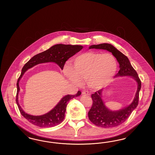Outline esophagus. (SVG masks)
<instances>
[{"mask_svg": "<svg viewBox=\"0 0 155 155\" xmlns=\"http://www.w3.org/2000/svg\"><path fill=\"white\" fill-rule=\"evenodd\" d=\"M82 94L84 95H90V93L88 91H82Z\"/></svg>", "mask_w": 155, "mask_h": 155, "instance_id": "1", "label": "esophagus"}]
</instances>
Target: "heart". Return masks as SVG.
<instances>
[{"mask_svg":"<svg viewBox=\"0 0 155 155\" xmlns=\"http://www.w3.org/2000/svg\"><path fill=\"white\" fill-rule=\"evenodd\" d=\"M117 63L111 53L89 52L75 58L71 66H66L64 73L75 84L85 80L89 88L99 89L107 85L116 73Z\"/></svg>","mask_w":155,"mask_h":155,"instance_id":"1","label":"heart"}]
</instances>
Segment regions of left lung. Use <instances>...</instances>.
Here are the masks:
<instances>
[{"label":"left lung","instance_id":"obj_1","mask_svg":"<svg viewBox=\"0 0 155 155\" xmlns=\"http://www.w3.org/2000/svg\"><path fill=\"white\" fill-rule=\"evenodd\" d=\"M91 49H103L111 52L116 58L120 64V70L115 77L130 76L137 81L138 88L133 102L129 106L117 111H111L107 109L102 99V89L97 91L91 95L92 106L88 112L89 120L95 125L103 128H111L121 124L130 117L133 110L137 107L139 94L141 88V82L137 71L131 66L128 58L120 52L112 45L101 44L91 45Z\"/></svg>","mask_w":155,"mask_h":155}]
</instances>
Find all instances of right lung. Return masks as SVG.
<instances>
[{
	"label": "right lung",
	"instance_id": "add662e5",
	"mask_svg": "<svg viewBox=\"0 0 155 155\" xmlns=\"http://www.w3.org/2000/svg\"><path fill=\"white\" fill-rule=\"evenodd\" d=\"M83 48L81 45L57 44L52 46L49 49L44 52L37 54L32 57L25 63L22 67L21 73L17 82V92L16 95V103L20 113L24 118L34 125L39 127H52L60 124L65 117V112L68 102L73 98L80 96L81 92L78 91L75 95H67L64 96L58 104L49 112L41 116H32L26 113L22 110L18 103V92L20 91L19 81L24 74V73L30 68L35 66L38 64L53 62L57 64L61 70L63 69L64 64L67 60L74 54L80 52Z\"/></svg>",
	"mask_w": 155,
	"mask_h": 155
}]
</instances>
